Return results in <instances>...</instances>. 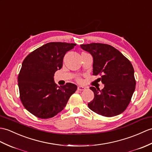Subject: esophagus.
I'll return each instance as SVG.
<instances>
[{"instance_id": "esophagus-1", "label": "esophagus", "mask_w": 152, "mask_h": 152, "mask_svg": "<svg viewBox=\"0 0 152 152\" xmlns=\"http://www.w3.org/2000/svg\"><path fill=\"white\" fill-rule=\"evenodd\" d=\"M86 89V87H83V86H78L77 87V90L78 91H83V90H85Z\"/></svg>"}]
</instances>
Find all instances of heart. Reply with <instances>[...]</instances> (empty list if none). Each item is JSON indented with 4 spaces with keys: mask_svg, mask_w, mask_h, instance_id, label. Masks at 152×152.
<instances>
[{
    "mask_svg": "<svg viewBox=\"0 0 152 152\" xmlns=\"http://www.w3.org/2000/svg\"><path fill=\"white\" fill-rule=\"evenodd\" d=\"M78 81H80V79H78Z\"/></svg>",
    "mask_w": 152,
    "mask_h": 152,
    "instance_id": "1",
    "label": "heart"
}]
</instances>
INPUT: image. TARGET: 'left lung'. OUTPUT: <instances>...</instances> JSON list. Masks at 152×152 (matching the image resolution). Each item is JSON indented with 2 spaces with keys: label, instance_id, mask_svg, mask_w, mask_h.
<instances>
[{
  "label": "left lung",
  "instance_id": "left-lung-1",
  "mask_svg": "<svg viewBox=\"0 0 152 152\" xmlns=\"http://www.w3.org/2000/svg\"><path fill=\"white\" fill-rule=\"evenodd\" d=\"M80 47L92 55L93 75H100V80L104 84L102 90L90 87L94 97L88 107L96 113L107 117L121 114L128 106L135 89L131 62L109 45L93 43Z\"/></svg>",
  "mask_w": 152,
  "mask_h": 152
}]
</instances>
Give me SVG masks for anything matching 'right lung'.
<instances>
[{
  "label": "right lung",
  "instance_id": "obj_1",
  "mask_svg": "<svg viewBox=\"0 0 152 152\" xmlns=\"http://www.w3.org/2000/svg\"><path fill=\"white\" fill-rule=\"evenodd\" d=\"M75 43L51 42L28 54L23 62L18 76L20 99L24 107L40 118H49L66 106L77 86L71 83L58 86L54 73L63 66L66 52Z\"/></svg>",
  "mask_w": 152,
  "mask_h": 152
}]
</instances>
